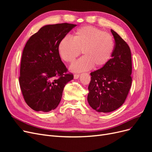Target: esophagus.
Instances as JSON below:
<instances>
[{"label": "esophagus", "mask_w": 152, "mask_h": 152, "mask_svg": "<svg viewBox=\"0 0 152 152\" xmlns=\"http://www.w3.org/2000/svg\"><path fill=\"white\" fill-rule=\"evenodd\" d=\"M79 74H75L73 75V78H74V79H78L79 78Z\"/></svg>", "instance_id": "obj_1"}]
</instances>
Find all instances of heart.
Instances as JSON below:
<instances>
[{
	"mask_svg": "<svg viewBox=\"0 0 152 152\" xmlns=\"http://www.w3.org/2000/svg\"><path fill=\"white\" fill-rule=\"evenodd\" d=\"M114 40L107 32L94 26H86L77 29L72 39L65 37L58 44V53L64 61L72 63L79 56L83 57L73 64L70 70L82 72L94 66H104L112 57L114 50Z\"/></svg>",
	"mask_w": 152,
	"mask_h": 152,
	"instance_id": "heart-1",
	"label": "heart"
}]
</instances>
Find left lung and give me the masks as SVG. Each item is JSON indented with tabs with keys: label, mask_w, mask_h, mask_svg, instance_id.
<instances>
[{
	"label": "left lung",
	"mask_w": 152,
	"mask_h": 152,
	"mask_svg": "<svg viewBox=\"0 0 152 152\" xmlns=\"http://www.w3.org/2000/svg\"><path fill=\"white\" fill-rule=\"evenodd\" d=\"M115 39L112 58L102 68L91 73L87 102L98 112L108 113L121 107L130 90L132 77L131 50L118 34L111 29Z\"/></svg>",
	"instance_id": "obj_1"
}]
</instances>
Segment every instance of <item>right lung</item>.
I'll return each instance as SVG.
<instances>
[{"instance_id":"1","label":"right lung","mask_w":152,"mask_h":152,"mask_svg":"<svg viewBox=\"0 0 152 152\" xmlns=\"http://www.w3.org/2000/svg\"><path fill=\"white\" fill-rule=\"evenodd\" d=\"M76 25L42 26L30 37L23 51L20 85L25 102L37 112H48L60 102L64 87L73 79L58 53L61 40Z\"/></svg>"}]
</instances>
